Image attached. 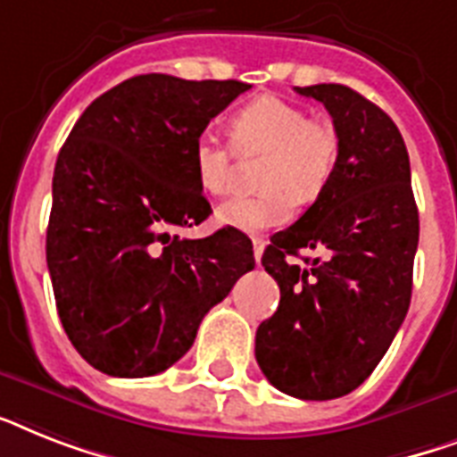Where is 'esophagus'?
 <instances>
[{"instance_id": "esophagus-1", "label": "esophagus", "mask_w": 457, "mask_h": 457, "mask_svg": "<svg viewBox=\"0 0 457 457\" xmlns=\"http://www.w3.org/2000/svg\"><path fill=\"white\" fill-rule=\"evenodd\" d=\"M262 251H265V239H262V237H253V255H255V262H261Z\"/></svg>"}]
</instances>
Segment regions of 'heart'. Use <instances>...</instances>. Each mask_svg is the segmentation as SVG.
I'll list each match as a JSON object with an SVG mask.
<instances>
[{
  "mask_svg": "<svg viewBox=\"0 0 457 457\" xmlns=\"http://www.w3.org/2000/svg\"><path fill=\"white\" fill-rule=\"evenodd\" d=\"M232 145L241 157L265 154L261 166L262 192L232 196L216 211V220L241 232L284 225L295 204L314 202L331 183L340 157V136L331 120L310 117L305 107L277 96H261L239 107L229 120ZM235 150L216 133L195 140L192 166L196 183L209 195L228 190Z\"/></svg>",
  "mask_w": 457,
  "mask_h": 457,
  "instance_id": "b5f03b06",
  "label": "heart"
}]
</instances>
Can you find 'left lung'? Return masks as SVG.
Returning <instances> with one entry per match:
<instances>
[{"instance_id": "left-lung-1", "label": "left lung", "mask_w": 457, "mask_h": 457, "mask_svg": "<svg viewBox=\"0 0 457 457\" xmlns=\"http://www.w3.org/2000/svg\"><path fill=\"white\" fill-rule=\"evenodd\" d=\"M295 91L324 103L340 157L317 202L262 253L281 300L258 326L255 359L284 395L326 402L357 389L395 340L411 305L420 222L395 121L343 84ZM300 250L322 255L295 266Z\"/></svg>"}]
</instances>
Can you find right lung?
I'll list each match as a JSON object with an SVG mask.
<instances>
[{
    "label": "right lung",
    "mask_w": 457,
    "mask_h": 457,
    "mask_svg": "<svg viewBox=\"0 0 457 457\" xmlns=\"http://www.w3.org/2000/svg\"><path fill=\"white\" fill-rule=\"evenodd\" d=\"M251 84L140 74L96 98L61 147L46 265L70 343L117 378L162 373L204 314L255 267L239 229L178 237L206 220L192 150Z\"/></svg>",
    "instance_id": "obj_1"
}]
</instances>
